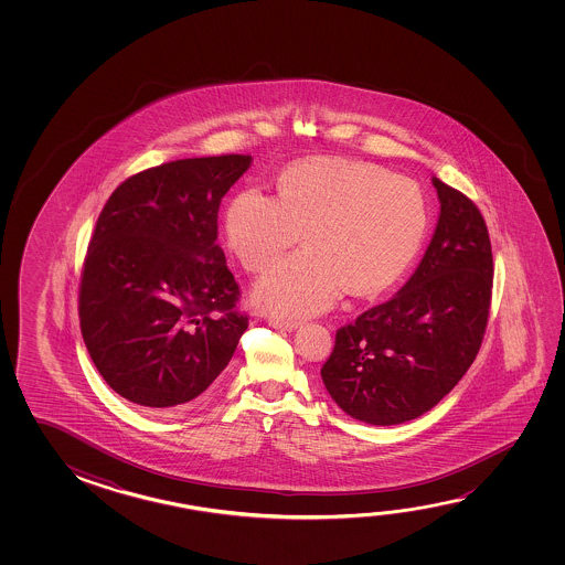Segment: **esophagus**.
I'll list each match as a JSON object with an SVG mask.
<instances>
[{"label": "esophagus", "mask_w": 565, "mask_h": 565, "mask_svg": "<svg viewBox=\"0 0 565 565\" xmlns=\"http://www.w3.org/2000/svg\"><path fill=\"white\" fill-rule=\"evenodd\" d=\"M268 323L271 327H276V329H281V331H296L297 327H299V321H294V319H279V317H269Z\"/></svg>", "instance_id": "obj_1"}]
</instances>
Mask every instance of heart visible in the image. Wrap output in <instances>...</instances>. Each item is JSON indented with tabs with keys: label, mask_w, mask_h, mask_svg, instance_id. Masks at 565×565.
I'll list each match as a JSON object with an SVG mask.
<instances>
[{
	"label": "heart",
	"mask_w": 565,
	"mask_h": 565,
	"mask_svg": "<svg viewBox=\"0 0 565 565\" xmlns=\"http://www.w3.org/2000/svg\"><path fill=\"white\" fill-rule=\"evenodd\" d=\"M426 196L406 177L361 161L317 159L286 169L278 196L246 189L224 216L232 254L262 274L301 233L306 250L258 281L254 299L266 313H321L349 289L376 296L394 286L426 241Z\"/></svg>",
	"instance_id": "obj_1"
}]
</instances>
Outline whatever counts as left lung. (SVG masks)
I'll return each instance as SVG.
<instances>
[{"mask_svg":"<svg viewBox=\"0 0 565 565\" xmlns=\"http://www.w3.org/2000/svg\"><path fill=\"white\" fill-rule=\"evenodd\" d=\"M441 213L426 256L396 296L334 337L324 388L364 424L396 426L429 412L481 349L492 297V248L481 211L434 179Z\"/></svg>","mask_w":565,"mask_h":565,"instance_id":"obj_1","label":"left lung"}]
</instances>
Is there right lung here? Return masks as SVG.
<instances>
[{"label": "right lung", "instance_id": "obj_1", "mask_svg": "<svg viewBox=\"0 0 565 565\" xmlns=\"http://www.w3.org/2000/svg\"><path fill=\"white\" fill-rule=\"evenodd\" d=\"M250 161L228 153L149 167L100 211L78 287L81 331L106 384L139 407L203 394L248 329L216 238L221 201Z\"/></svg>", "mask_w": 565, "mask_h": 565}]
</instances>
